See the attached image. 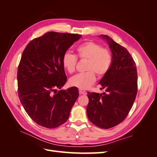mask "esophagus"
<instances>
[{"label":"esophagus","instance_id":"34e87169","mask_svg":"<svg viewBox=\"0 0 157 157\" xmlns=\"http://www.w3.org/2000/svg\"><path fill=\"white\" fill-rule=\"evenodd\" d=\"M79 94H83V95H86V92L84 91V90L82 89H79Z\"/></svg>","mask_w":157,"mask_h":157}]
</instances>
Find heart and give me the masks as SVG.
<instances>
[{"label":"heart","mask_w":157,"mask_h":157,"mask_svg":"<svg viewBox=\"0 0 157 157\" xmlns=\"http://www.w3.org/2000/svg\"><path fill=\"white\" fill-rule=\"evenodd\" d=\"M77 55L67 52L62 57V65L70 74L73 73L77 64V58L80 60H87L85 66L86 72L80 73L69 80L72 86L80 89H87L96 80V74L98 77L105 75L110 69L113 63V55L110 50L93 41H88L79 45L77 50Z\"/></svg>","instance_id":"obj_1"}]
</instances>
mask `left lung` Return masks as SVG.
<instances>
[{"label":"left lung","mask_w":157,"mask_h":157,"mask_svg":"<svg viewBox=\"0 0 157 157\" xmlns=\"http://www.w3.org/2000/svg\"><path fill=\"white\" fill-rule=\"evenodd\" d=\"M101 36L110 47L113 63L99 81L106 92H88L86 113L94 124L108 129L124 121L132 109L137 92V73L135 61L124 47L107 35Z\"/></svg>","instance_id":"left-lung-1"}]
</instances>
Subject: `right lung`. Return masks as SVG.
Wrapping results in <instances>:
<instances>
[{
    "label": "right lung",
    "mask_w": 157,
    "mask_h": 157,
    "mask_svg": "<svg viewBox=\"0 0 157 157\" xmlns=\"http://www.w3.org/2000/svg\"><path fill=\"white\" fill-rule=\"evenodd\" d=\"M81 37L67 33L48 32L33 39L23 52L17 79L20 100L31 119L48 128L68 120L78 97L77 87L60 90L67 81L62 57Z\"/></svg>",
    "instance_id": "right-lung-1"
}]
</instances>
